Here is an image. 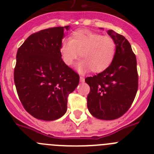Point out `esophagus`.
I'll return each mask as SVG.
<instances>
[{"instance_id": "esophagus-1", "label": "esophagus", "mask_w": 154, "mask_h": 154, "mask_svg": "<svg viewBox=\"0 0 154 154\" xmlns=\"http://www.w3.org/2000/svg\"><path fill=\"white\" fill-rule=\"evenodd\" d=\"M80 81L82 82H83L85 81V78H84V76H82V75L80 76Z\"/></svg>"}]
</instances>
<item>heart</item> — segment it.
Listing matches in <instances>:
<instances>
[{"mask_svg":"<svg viewBox=\"0 0 154 154\" xmlns=\"http://www.w3.org/2000/svg\"><path fill=\"white\" fill-rule=\"evenodd\" d=\"M117 45L110 35H102L87 29L73 32L70 40L62 42L61 53L64 62L72 65L79 56L82 59L78 69L82 72L90 70L102 72L109 67L116 54Z\"/></svg>","mask_w":154,"mask_h":154,"instance_id":"obj_1","label":"heart"}]
</instances>
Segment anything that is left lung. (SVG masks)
I'll return each instance as SVG.
<instances>
[{
  "label": "left lung",
  "mask_w": 154,
  "mask_h": 154,
  "mask_svg": "<svg viewBox=\"0 0 154 154\" xmlns=\"http://www.w3.org/2000/svg\"><path fill=\"white\" fill-rule=\"evenodd\" d=\"M116 54L109 67L85 81L90 87L87 106L94 117L103 120L119 118L130 108L138 89L137 58L130 42L112 30Z\"/></svg>",
  "instance_id": "1"
}]
</instances>
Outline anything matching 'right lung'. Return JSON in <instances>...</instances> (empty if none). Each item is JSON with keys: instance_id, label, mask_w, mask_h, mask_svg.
Wrapping results in <instances>:
<instances>
[{"instance_id": "1", "label": "right lung", "mask_w": 154, "mask_h": 154, "mask_svg": "<svg viewBox=\"0 0 154 154\" xmlns=\"http://www.w3.org/2000/svg\"><path fill=\"white\" fill-rule=\"evenodd\" d=\"M69 26L41 30L30 35L16 55L14 80L19 99L36 119L51 121L67 110L69 95L79 75L62 59L64 32Z\"/></svg>"}]
</instances>
